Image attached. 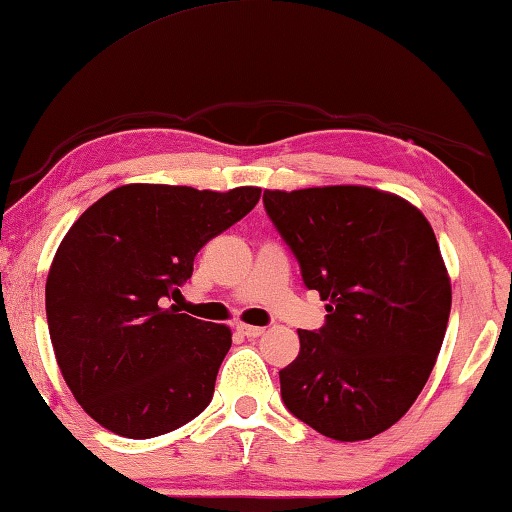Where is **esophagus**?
<instances>
[{
  "instance_id": "esophagus-1",
  "label": "esophagus",
  "mask_w": 512,
  "mask_h": 512,
  "mask_svg": "<svg viewBox=\"0 0 512 512\" xmlns=\"http://www.w3.org/2000/svg\"><path fill=\"white\" fill-rule=\"evenodd\" d=\"M236 329H239L243 335H246V338H259V335L264 333L262 326H250V324H239V326H236Z\"/></svg>"
}]
</instances>
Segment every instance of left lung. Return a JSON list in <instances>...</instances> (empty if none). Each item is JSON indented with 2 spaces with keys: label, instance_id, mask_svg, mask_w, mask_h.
<instances>
[{
  "label": "left lung",
  "instance_id": "left-lung-1",
  "mask_svg": "<svg viewBox=\"0 0 512 512\" xmlns=\"http://www.w3.org/2000/svg\"><path fill=\"white\" fill-rule=\"evenodd\" d=\"M264 209L326 301L319 331L280 370L292 414L335 441L377 437L421 395L451 315V278L430 223L368 186L264 190Z\"/></svg>",
  "mask_w": 512,
  "mask_h": 512
}]
</instances>
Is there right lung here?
<instances>
[{
  "mask_svg": "<svg viewBox=\"0 0 512 512\" xmlns=\"http://www.w3.org/2000/svg\"><path fill=\"white\" fill-rule=\"evenodd\" d=\"M259 193L128 183L66 232L45 282L50 340L73 398L105 430L151 439L209 407L232 331L167 301Z\"/></svg>",
  "mask_w": 512,
  "mask_h": 512,
  "instance_id": "1",
  "label": "right lung"
}]
</instances>
